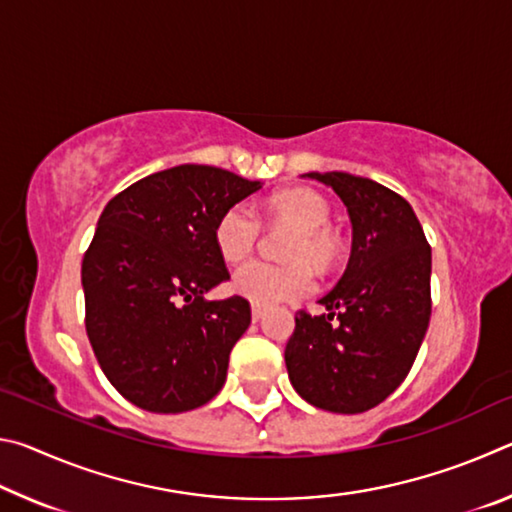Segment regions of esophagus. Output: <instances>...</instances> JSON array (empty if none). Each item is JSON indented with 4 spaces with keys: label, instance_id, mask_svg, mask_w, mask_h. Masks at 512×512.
Returning a JSON list of instances; mask_svg holds the SVG:
<instances>
[{
    "label": "esophagus",
    "instance_id": "1",
    "mask_svg": "<svg viewBox=\"0 0 512 512\" xmlns=\"http://www.w3.org/2000/svg\"><path fill=\"white\" fill-rule=\"evenodd\" d=\"M264 318V307H259V305H253V320L257 323V320H262Z\"/></svg>",
    "mask_w": 512,
    "mask_h": 512
}]
</instances>
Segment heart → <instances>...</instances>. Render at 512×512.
Listing matches in <instances>:
<instances>
[{
    "label": "heart",
    "instance_id": "1",
    "mask_svg": "<svg viewBox=\"0 0 512 512\" xmlns=\"http://www.w3.org/2000/svg\"><path fill=\"white\" fill-rule=\"evenodd\" d=\"M268 214L277 223L298 230L287 250L293 264H271L250 259L232 275V289L259 307L300 300L316 287L309 264L325 268L336 255V239L329 232L332 207L314 189H284L268 201ZM262 235V221L246 203L232 205L214 228V244L228 262L246 257Z\"/></svg>",
    "mask_w": 512,
    "mask_h": 512
}]
</instances>
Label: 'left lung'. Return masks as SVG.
I'll use <instances>...</instances> for the list:
<instances>
[{
  "label": "left lung",
  "instance_id": "obj_1",
  "mask_svg": "<svg viewBox=\"0 0 512 512\" xmlns=\"http://www.w3.org/2000/svg\"><path fill=\"white\" fill-rule=\"evenodd\" d=\"M348 207L352 253L327 309L296 314L284 350L289 379L309 404L363 413L409 375L431 318V246L413 207L393 189L343 171L307 173Z\"/></svg>",
  "mask_w": 512,
  "mask_h": 512
}]
</instances>
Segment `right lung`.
Listing matches in <instances>:
<instances>
[{
    "mask_svg": "<svg viewBox=\"0 0 512 512\" xmlns=\"http://www.w3.org/2000/svg\"><path fill=\"white\" fill-rule=\"evenodd\" d=\"M259 187L219 167L180 164L103 207L81 268L85 332L103 375L140 409L192 411L225 384L250 305L205 300L230 280L214 228Z\"/></svg>",
    "mask_w": 512,
    "mask_h": 512,
    "instance_id": "obj_1",
    "label": "right lung"
}]
</instances>
